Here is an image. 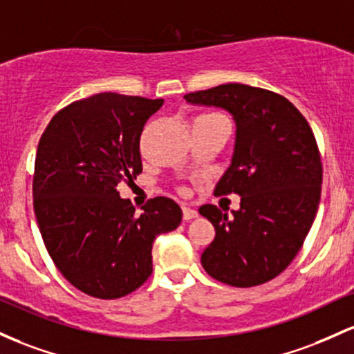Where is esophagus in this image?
<instances>
[{"mask_svg":"<svg viewBox=\"0 0 354 354\" xmlns=\"http://www.w3.org/2000/svg\"><path fill=\"white\" fill-rule=\"evenodd\" d=\"M182 210H184V219L185 221H192V219H196V217L198 216L196 209L187 207V205H184V207H182Z\"/></svg>","mask_w":354,"mask_h":354,"instance_id":"34e87169","label":"esophagus"}]
</instances>
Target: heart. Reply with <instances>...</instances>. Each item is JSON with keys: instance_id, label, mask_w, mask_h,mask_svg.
Returning a JSON list of instances; mask_svg holds the SVG:
<instances>
[{"instance_id": "obj_1", "label": "heart", "mask_w": 354, "mask_h": 354, "mask_svg": "<svg viewBox=\"0 0 354 354\" xmlns=\"http://www.w3.org/2000/svg\"><path fill=\"white\" fill-rule=\"evenodd\" d=\"M201 117H214V113H207V115H201Z\"/></svg>"}]
</instances>
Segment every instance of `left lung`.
Listing matches in <instances>:
<instances>
[{"label":"left lung","instance_id":"left-lung-1","mask_svg":"<svg viewBox=\"0 0 354 354\" xmlns=\"http://www.w3.org/2000/svg\"><path fill=\"white\" fill-rule=\"evenodd\" d=\"M192 105L232 115L236 142L214 194H239V210L198 209L216 229L202 252L205 272L221 283L251 288L291 264L315 222L323 165L315 133L299 110L274 91L225 83L185 95Z\"/></svg>","mask_w":354,"mask_h":354}]
</instances>
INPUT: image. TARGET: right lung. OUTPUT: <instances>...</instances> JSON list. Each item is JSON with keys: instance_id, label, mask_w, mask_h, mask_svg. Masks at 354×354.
Here are the masks:
<instances>
[{"instance_id": "right-lung-1", "label": "right lung", "mask_w": 354, "mask_h": 354, "mask_svg": "<svg viewBox=\"0 0 354 354\" xmlns=\"http://www.w3.org/2000/svg\"><path fill=\"white\" fill-rule=\"evenodd\" d=\"M162 105L98 93L59 110L39 138L33 205L43 242L63 277L98 299L140 288L156 237L182 221L172 198H150L137 214L117 190L142 172V130Z\"/></svg>"}]
</instances>
